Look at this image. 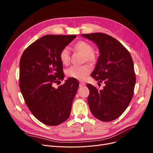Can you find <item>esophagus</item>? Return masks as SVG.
I'll use <instances>...</instances> for the list:
<instances>
[{
  "label": "esophagus",
  "instance_id": "1",
  "mask_svg": "<svg viewBox=\"0 0 153 153\" xmlns=\"http://www.w3.org/2000/svg\"><path fill=\"white\" fill-rule=\"evenodd\" d=\"M85 83H84V82H80V87H84V86H85Z\"/></svg>",
  "mask_w": 153,
  "mask_h": 153
}]
</instances>
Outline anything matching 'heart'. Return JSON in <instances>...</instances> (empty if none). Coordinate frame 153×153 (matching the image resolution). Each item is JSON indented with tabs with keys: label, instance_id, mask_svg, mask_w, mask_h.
I'll return each mask as SVG.
<instances>
[{
	"label": "heart",
	"instance_id": "obj_1",
	"mask_svg": "<svg viewBox=\"0 0 153 153\" xmlns=\"http://www.w3.org/2000/svg\"><path fill=\"white\" fill-rule=\"evenodd\" d=\"M74 48L77 52L81 53L85 56L86 61L90 63H94L97 57L93 53L94 48L92 46L85 41H79L74 45ZM59 59L64 65H67L69 61V52L68 48H62L59 53ZM68 76L75 78L78 80H84L86 76L91 73V68L89 66H71L66 70Z\"/></svg>",
	"mask_w": 153,
	"mask_h": 153
}]
</instances>
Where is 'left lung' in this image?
Wrapping results in <instances>:
<instances>
[{
  "label": "left lung",
  "mask_w": 153,
  "mask_h": 153,
  "mask_svg": "<svg viewBox=\"0 0 153 153\" xmlns=\"http://www.w3.org/2000/svg\"><path fill=\"white\" fill-rule=\"evenodd\" d=\"M82 36L99 48L100 55L91 76L105 84L100 91L87 84L91 112L101 121H113L121 116L133 98L136 82L133 59L128 50L112 36L101 32Z\"/></svg>",
  "instance_id": "8db88e82"
}]
</instances>
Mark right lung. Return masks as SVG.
<instances>
[{
  "mask_svg": "<svg viewBox=\"0 0 153 153\" xmlns=\"http://www.w3.org/2000/svg\"><path fill=\"white\" fill-rule=\"evenodd\" d=\"M75 35H46L23 52L20 61V89L34 116L42 123L57 126L68 119L79 83L69 78L63 85L62 64L59 53Z\"/></svg>",
  "mask_w": 153,
  "mask_h": 153,
  "instance_id": "add662e5",
  "label": "right lung"
}]
</instances>
